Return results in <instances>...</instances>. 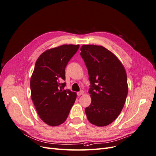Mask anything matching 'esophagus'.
Instances as JSON below:
<instances>
[{
	"label": "esophagus",
	"instance_id": "1",
	"mask_svg": "<svg viewBox=\"0 0 156 156\" xmlns=\"http://www.w3.org/2000/svg\"><path fill=\"white\" fill-rule=\"evenodd\" d=\"M83 93H84L83 91H81L77 93V95H78V96H81V95H82Z\"/></svg>",
	"mask_w": 156,
	"mask_h": 156
}]
</instances>
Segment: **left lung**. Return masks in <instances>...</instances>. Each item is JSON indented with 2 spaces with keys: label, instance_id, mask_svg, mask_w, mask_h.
<instances>
[{
  "label": "left lung",
  "instance_id": "8db88e82",
  "mask_svg": "<svg viewBox=\"0 0 156 156\" xmlns=\"http://www.w3.org/2000/svg\"><path fill=\"white\" fill-rule=\"evenodd\" d=\"M80 51L91 84V103L85 109L87 118L97 126H108L118 117L125 104L126 72L119 58L102 46L83 44Z\"/></svg>",
  "mask_w": 156,
  "mask_h": 156
}]
</instances>
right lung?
Masks as SVG:
<instances>
[{"instance_id": "1", "label": "right lung", "mask_w": 156, "mask_h": 156, "mask_svg": "<svg viewBox=\"0 0 156 156\" xmlns=\"http://www.w3.org/2000/svg\"><path fill=\"white\" fill-rule=\"evenodd\" d=\"M79 44H62L47 50L37 58L30 78L31 98L44 122L57 126L66 120L76 93L64 89L65 71Z\"/></svg>"}]
</instances>
